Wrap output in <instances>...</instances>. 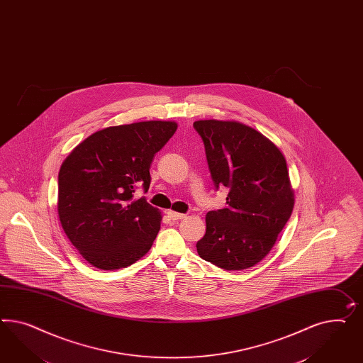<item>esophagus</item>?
Listing matches in <instances>:
<instances>
[{
  "instance_id": "34e87169",
  "label": "esophagus",
  "mask_w": 363,
  "mask_h": 363,
  "mask_svg": "<svg viewBox=\"0 0 363 363\" xmlns=\"http://www.w3.org/2000/svg\"><path fill=\"white\" fill-rule=\"evenodd\" d=\"M167 215H168V218H172V220H182V218H186V215H184V213H179V212H175V211H168V212H167Z\"/></svg>"
}]
</instances>
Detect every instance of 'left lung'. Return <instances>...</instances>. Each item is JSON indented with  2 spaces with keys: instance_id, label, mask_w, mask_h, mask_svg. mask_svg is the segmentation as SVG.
Returning a JSON list of instances; mask_svg holds the SVG:
<instances>
[{
  "instance_id": "1",
  "label": "left lung",
  "mask_w": 363,
  "mask_h": 363,
  "mask_svg": "<svg viewBox=\"0 0 363 363\" xmlns=\"http://www.w3.org/2000/svg\"><path fill=\"white\" fill-rule=\"evenodd\" d=\"M194 127L215 186L229 188L227 206L206 216L197 253L223 269H248L272 250L294 207L285 156L265 135L238 121L204 119Z\"/></svg>"
}]
</instances>
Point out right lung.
<instances>
[{
  "mask_svg": "<svg viewBox=\"0 0 363 363\" xmlns=\"http://www.w3.org/2000/svg\"><path fill=\"white\" fill-rule=\"evenodd\" d=\"M174 121L113 125L87 136L58 174V218L83 259L102 270L142 259L160 229L162 212L136 199L150 188V167L177 131Z\"/></svg>",
  "mask_w": 363,
  "mask_h": 363,
  "instance_id": "add662e5",
  "label": "right lung"
}]
</instances>
